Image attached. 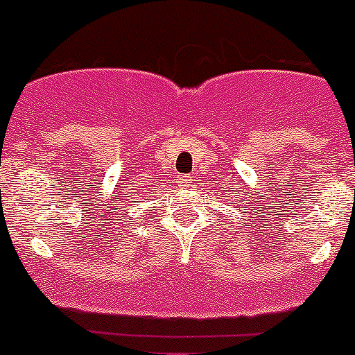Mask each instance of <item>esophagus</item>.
<instances>
[{
    "instance_id": "1",
    "label": "esophagus",
    "mask_w": 355,
    "mask_h": 355,
    "mask_svg": "<svg viewBox=\"0 0 355 355\" xmlns=\"http://www.w3.org/2000/svg\"><path fill=\"white\" fill-rule=\"evenodd\" d=\"M190 175H180V183L181 184H187V183H190Z\"/></svg>"
}]
</instances>
